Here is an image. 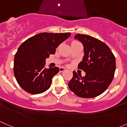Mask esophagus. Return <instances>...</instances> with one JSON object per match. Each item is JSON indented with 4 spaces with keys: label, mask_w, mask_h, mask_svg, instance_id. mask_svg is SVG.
Returning a JSON list of instances; mask_svg holds the SVG:
<instances>
[{
    "label": "esophagus",
    "mask_w": 127,
    "mask_h": 127,
    "mask_svg": "<svg viewBox=\"0 0 127 127\" xmlns=\"http://www.w3.org/2000/svg\"><path fill=\"white\" fill-rule=\"evenodd\" d=\"M59 70H60V72H64V71H65L66 68H64V67H60V68H59Z\"/></svg>",
    "instance_id": "esophagus-1"
}]
</instances>
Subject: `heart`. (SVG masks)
Segmentation results:
<instances>
[{
    "mask_svg": "<svg viewBox=\"0 0 127 127\" xmlns=\"http://www.w3.org/2000/svg\"><path fill=\"white\" fill-rule=\"evenodd\" d=\"M77 42H78V41H73V42H72V43L71 44H73V43H77Z\"/></svg>",
    "mask_w": 127,
    "mask_h": 127,
    "instance_id": "obj_1",
    "label": "heart"
}]
</instances>
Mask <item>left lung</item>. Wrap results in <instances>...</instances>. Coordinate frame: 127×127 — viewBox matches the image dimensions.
<instances>
[{"label":"left lung","mask_w":127,"mask_h":127,"mask_svg":"<svg viewBox=\"0 0 127 127\" xmlns=\"http://www.w3.org/2000/svg\"><path fill=\"white\" fill-rule=\"evenodd\" d=\"M74 37L84 45V56L78 68L83 70L85 75L82 77L73 71L68 87L79 97H95L104 92L112 82L115 57L107 45L97 38L80 33Z\"/></svg>","instance_id":"1"}]
</instances>
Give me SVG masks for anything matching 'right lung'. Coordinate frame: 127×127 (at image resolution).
Here are the masks:
<instances>
[{
	"label": "right lung",
	"instance_id": "obj_1",
	"mask_svg": "<svg viewBox=\"0 0 127 127\" xmlns=\"http://www.w3.org/2000/svg\"><path fill=\"white\" fill-rule=\"evenodd\" d=\"M70 33L43 32L23 42L14 57V72L19 85L27 92L39 94L50 88L59 67L45 68V59L54 54L59 45Z\"/></svg>",
	"mask_w": 127,
	"mask_h": 127
}]
</instances>
